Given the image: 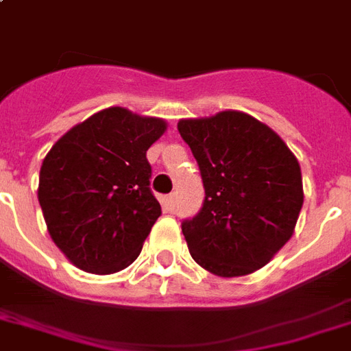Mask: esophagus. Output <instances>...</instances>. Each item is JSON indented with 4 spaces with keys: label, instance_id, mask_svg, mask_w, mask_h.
Instances as JSON below:
<instances>
[{
    "label": "esophagus",
    "instance_id": "obj_1",
    "mask_svg": "<svg viewBox=\"0 0 351 351\" xmlns=\"http://www.w3.org/2000/svg\"><path fill=\"white\" fill-rule=\"evenodd\" d=\"M164 204H165V210L167 211H175L176 210V193L167 195L164 200Z\"/></svg>",
    "mask_w": 351,
    "mask_h": 351
}]
</instances>
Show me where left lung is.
Wrapping results in <instances>:
<instances>
[{
    "label": "left lung",
    "instance_id": "1",
    "mask_svg": "<svg viewBox=\"0 0 351 351\" xmlns=\"http://www.w3.org/2000/svg\"><path fill=\"white\" fill-rule=\"evenodd\" d=\"M204 202L182 223L191 258L217 276H245L291 239L302 204L300 164L272 128L243 112L180 119Z\"/></svg>",
    "mask_w": 351,
    "mask_h": 351
}]
</instances>
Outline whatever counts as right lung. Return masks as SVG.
Masks as SVG:
<instances>
[{"mask_svg": "<svg viewBox=\"0 0 351 351\" xmlns=\"http://www.w3.org/2000/svg\"><path fill=\"white\" fill-rule=\"evenodd\" d=\"M164 119L112 106L75 125L40 169L38 200L51 239L82 271L114 274L138 258L162 208L147 151Z\"/></svg>", "mask_w": 351, "mask_h": 351, "instance_id": "right-lung-1", "label": "right lung"}]
</instances>
